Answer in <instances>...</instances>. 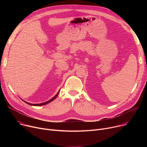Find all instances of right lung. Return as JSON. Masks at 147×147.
I'll list each match as a JSON object with an SVG mask.
<instances>
[{"label": "right lung", "mask_w": 147, "mask_h": 147, "mask_svg": "<svg viewBox=\"0 0 147 147\" xmlns=\"http://www.w3.org/2000/svg\"><path fill=\"white\" fill-rule=\"evenodd\" d=\"M59 92H58V93L53 98H52L51 99H50L49 100H48V101H47V102H44V103H38V104H32V103H28V102H26V101H24L26 103H27V104H29L30 105H32V106H42V105H47V103H50L51 102H52V101H53L57 96V95H58V94H59Z\"/></svg>", "instance_id": "add662e5"}]
</instances>
